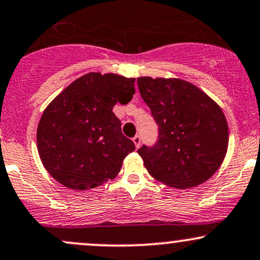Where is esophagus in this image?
<instances>
[{
    "label": "esophagus",
    "mask_w": 260,
    "mask_h": 260,
    "mask_svg": "<svg viewBox=\"0 0 260 260\" xmlns=\"http://www.w3.org/2000/svg\"><path fill=\"white\" fill-rule=\"evenodd\" d=\"M132 141H133V143H135V145H136L137 149H138L139 145H141V136H136L135 138L132 139Z\"/></svg>",
    "instance_id": "1"
}]
</instances>
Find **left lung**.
<instances>
[{
  "instance_id": "8db88e82",
  "label": "left lung",
  "mask_w": 260,
  "mask_h": 260,
  "mask_svg": "<svg viewBox=\"0 0 260 260\" xmlns=\"http://www.w3.org/2000/svg\"><path fill=\"white\" fill-rule=\"evenodd\" d=\"M137 84L159 125L156 144L138 149L148 173L176 189L209 180L223 162L228 148L222 108L185 80L141 76Z\"/></svg>"
}]
</instances>
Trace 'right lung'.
I'll return each instance as SVG.
<instances>
[{
	"label": "right lung",
	"mask_w": 260,
	"mask_h": 260,
	"mask_svg": "<svg viewBox=\"0 0 260 260\" xmlns=\"http://www.w3.org/2000/svg\"><path fill=\"white\" fill-rule=\"evenodd\" d=\"M135 79L88 73L48 105L37 128V148L47 172L64 186L88 190L112 180L136 149L112 112L135 95Z\"/></svg>",
	"instance_id": "1"
}]
</instances>
